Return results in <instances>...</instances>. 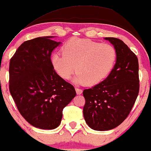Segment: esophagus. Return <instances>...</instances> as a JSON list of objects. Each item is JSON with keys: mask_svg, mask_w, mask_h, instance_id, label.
<instances>
[{"mask_svg": "<svg viewBox=\"0 0 151 151\" xmlns=\"http://www.w3.org/2000/svg\"><path fill=\"white\" fill-rule=\"evenodd\" d=\"M76 93H77V95H81V94H82V93H83L82 90L80 89V88H76Z\"/></svg>", "mask_w": 151, "mask_h": 151, "instance_id": "obj_1", "label": "esophagus"}]
</instances>
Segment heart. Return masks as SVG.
Returning <instances> with one entry per match:
<instances>
[{
    "label": "heart",
    "mask_w": 151,
    "mask_h": 151,
    "mask_svg": "<svg viewBox=\"0 0 151 151\" xmlns=\"http://www.w3.org/2000/svg\"><path fill=\"white\" fill-rule=\"evenodd\" d=\"M116 59L114 47L88 39L72 38L62 47V54L55 52L51 57L53 68L58 75L73 79L77 85L95 86L102 82L112 70Z\"/></svg>",
    "instance_id": "1"
}]
</instances>
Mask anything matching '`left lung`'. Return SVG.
Returning <instances> with one entry per match:
<instances>
[{
    "mask_svg": "<svg viewBox=\"0 0 151 151\" xmlns=\"http://www.w3.org/2000/svg\"><path fill=\"white\" fill-rule=\"evenodd\" d=\"M114 46L116 59L107 78L83 90L86 104L83 116L87 124L96 131L116 128L125 120L139 91V61L123 41L105 37Z\"/></svg>",
    "mask_w": 151,
    "mask_h": 151,
    "instance_id": "1",
    "label": "left lung"
}]
</instances>
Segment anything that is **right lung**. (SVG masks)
Listing matches in <instances>:
<instances>
[{"mask_svg": "<svg viewBox=\"0 0 151 151\" xmlns=\"http://www.w3.org/2000/svg\"><path fill=\"white\" fill-rule=\"evenodd\" d=\"M54 37L23 42L9 67V90L19 113L33 127L47 130L59 126L63 109L76 95L51 64V53L61 44L51 40Z\"/></svg>", "mask_w": 151, "mask_h": 151, "instance_id": "obj_1", "label": "right lung"}]
</instances>
